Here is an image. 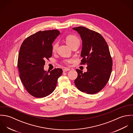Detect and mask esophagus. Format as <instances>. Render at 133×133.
Masks as SVG:
<instances>
[{
    "mask_svg": "<svg viewBox=\"0 0 133 133\" xmlns=\"http://www.w3.org/2000/svg\"><path fill=\"white\" fill-rule=\"evenodd\" d=\"M70 69H64L63 70V72H66V71H70Z\"/></svg>",
    "mask_w": 133,
    "mask_h": 133,
    "instance_id": "1",
    "label": "esophagus"
}]
</instances>
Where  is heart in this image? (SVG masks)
<instances>
[{
    "instance_id": "b5f03b06",
    "label": "heart",
    "mask_w": 133,
    "mask_h": 133,
    "mask_svg": "<svg viewBox=\"0 0 133 133\" xmlns=\"http://www.w3.org/2000/svg\"><path fill=\"white\" fill-rule=\"evenodd\" d=\"M65 40H66V42L67 43V44L70 46H72L74 45H79L80 44V40L78 38L77 36H76L75 35H73V34H70L68 35L66 38H65ZM58 46V43L57 42H55L52 45V50L53 52H55L57 50V48ZM72 61V59H66L64 60L63 62L66 65H69L71 63Z\"/></svg>"
}]
</instances>
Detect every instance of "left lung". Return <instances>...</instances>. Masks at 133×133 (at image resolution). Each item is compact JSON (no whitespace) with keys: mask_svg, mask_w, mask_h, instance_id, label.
Segmentation results:
<instances>
[{"mask_svg":"<svg viewBox=\"0 0 133 133\" xmlns=\"http://www.w3.org/2000/svg\"><path fill=\"white\" fill-rule=\"evenodd\" d=\"M82 40L81 64H87V72L76 69L75 84L80 91L94 94L108 83L112 70L113 61L108 45L102 36L83 26L73 28Z\"/></svg>","mask_w":133,"mask_h":133,"instance_id":"left-lung-1","label":"left lung"}]
</instances>
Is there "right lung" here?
Wrapping results in <instances>:
<instances>
[{
	"mask_svg": "<svg viewBox=\"0 0 133 133\" xmlns=\"http://www.w3.org/2000/svg\"><path fill=\"white\" fill-rule=\"evenodd\" d=\"M60 34L57 30L39 31L26 38L20 48L17 66L21 81L30 95L42 98L55 89L62 70H44L45 60L52 55V43Z\"/></svg>",
	"mask_w": 133,
	"mask_h": 133,
	"instance_id": "add662e5",
	"label": "right lung"
}]
</instances>
